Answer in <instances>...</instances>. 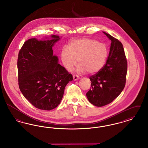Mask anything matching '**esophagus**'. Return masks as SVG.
Listing matches in <instances>:
<instances>
[{
    "label": "esophagus",
    "mask_w": 148,
    "mask_h": 148,
    "mask_svg": "<svg viewBox=\"0 0 148 148\" xmlns=\"http://www.w3.org/2000/svg\"><path fill=\"white\" fill-rule=\"evenodd\" d=\"M79 79V77L77 75V74H74L73 75V79L74 80H77Z\"/></svg>",
    "instance_id": "esophagus-1"
}]
</instances>
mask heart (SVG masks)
I'll return each mask as SVG.
<instances>
[{"instance_id": "b5f03b06", "label": "heart", "mask_w": 148, "mask_h": 148, "mask_svg": "<svg viewBox=\"0 0 148 148\" xmlns=\"http://www.w3.org/2000/svg\"><path fill=\"white\" fill-rule=\"evenodd\" d=\"M105 44L89 38L71 40L68 48L61 51V58L64 67L71 70L78 62V71L89 74L98 72L104 65L108 56Z\"/></svg>"}]
</instances>
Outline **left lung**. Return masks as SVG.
Listing matches in <instances>:
<instances>
[{
	"mask_svg": "<svg viewBox=\"0 0 148 148\" xmlns=\"http://www.w3.org/2000/svg\"><path fill=\"white\" fill-rule=\"evenodd\" d=\"M112 43L104 66L89 77L91 87L86 94L89 102L96 106L112 103L124 89L127 77V60L122 43L103 32Z\"/></svg>",
	"mask_w": 148,
	"mask_h": 148,
	"instance_id": "8db88e82",
	"label": "left lung"
}]
</instances>
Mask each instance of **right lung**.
Masks as SVG:
<instances>
[{
  "instance_id": "obj_1",
  "label": "right lung",
  "mask_w": 148,
  "mask_h": 148,
  "mask_svg": "<svg viewBox=\"0 0 148 148\" xmlns=\"http://www.w3.org/2000/svg\"><path fill=\"white\" fill-rule=\"evenodd\" d=\"M38 40L29 39L23 44L18 58V84L20 90L35 108L45 110L60 103L64 89L73 80L72 75L58 63L53 46L60 38Z\"/></svg>"
}]
</instances>
